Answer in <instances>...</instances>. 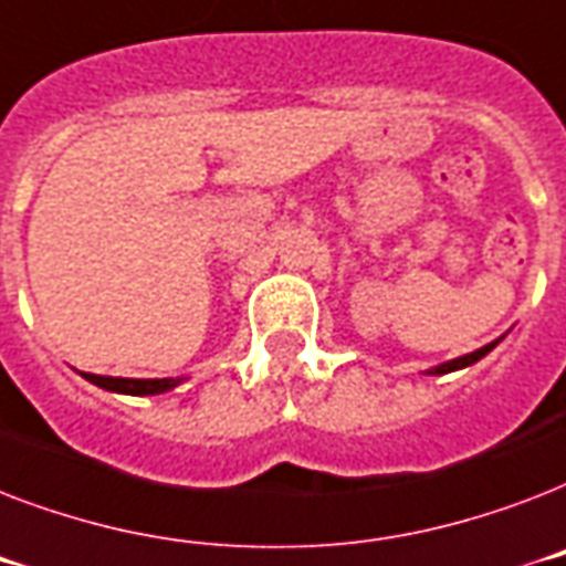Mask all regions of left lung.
I'll return each instance as SVG.
<instances>
[{
  "mask_svg": "<svg viewBox=\"0 0 566 566\" xmlns=\"http://www.w3.org/2000/svg\"><path fill=\"white\" fill-rule=\"evenodd\" d=\"M500 340H502V337H500ZM500 340H493V344L482 346V349H475V353H470V355H461V358H452V361H447V364H438V367H431V370H426V373H429V376H443V373L464 370V367H470V364L482 361L484 355L491 353L493 346L500 344Z\"/></svg>",
  "mask_w": 566,
  "mask_h": 566,
  "instance_id": "left-lung-1",
  "label": "left lung"
}]
</instances>
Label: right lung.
<instances>
[{
    "label": "right lung",
    "instance_id": "1",
    "mask_svg": "<svg viewBox=\"0 0 566 566\" xmlns=\"http://www.w3.org/2000/svg\"><path fill=\"white\" fill-rule=\"evenodd\" d=\"M87 381H93L102 390L126 396H155L167 394L172 387H179L185 378H114V376H93V373H82Z\"/></svg>",
    "mask_w": 566,
    "mask_h": 566
}]
</instances>
